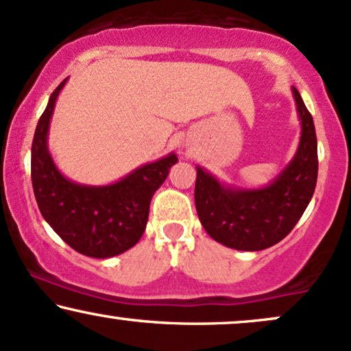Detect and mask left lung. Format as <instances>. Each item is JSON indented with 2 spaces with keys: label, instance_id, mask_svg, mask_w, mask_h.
<instances>
[{
  "label": "left lung",
  "instance_id": "left-lung-1",
  "mask_svg": "<svg viewBox=\"0 0 351 351\" xmlns=\"http://www.w3.org/2000/svg\"><path fill=\"white\" fill-rule=\"evenodd\" d=\"M301 141L294 158L260 189L223 186L210 173L196 168L194 202L199 221L216 242L243 252H258L282 240L294 229L312 199L317 183V137L314 121L293 86Z\"/></svg>",
  "mask_w": 351,
  "mask_h": 351
}]
</instances>
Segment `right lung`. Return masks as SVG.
I'll list each match as a JSON object with an SVG mask.
<instances>
[{"mask_svg":"<svg viewBox=\"0 0 351 351\" xmlns=\"http://www.w3.org/2000/svg\"><path fill=\"white\" fill-rule=\"evenodd\" d=\"M66 78L50 95L32 141L31 178L42 217L73 250L93 258H109L132 248L149 221L154 193L178 162L175 154L147 163L108 186H86L66 180L47 149L55 101Z\"/></svg>","mask_w":351,"mask_h":351,"instance_id":"obj_1","label":"right lung"}]
</instances>
